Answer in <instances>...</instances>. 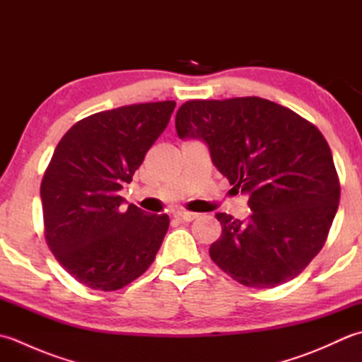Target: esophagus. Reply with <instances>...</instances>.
Returning <instances> with one entry per match:
<instances>
[{
	"mask_svg": "<svg viewBox=\"0 0 362 362\" xmlns=\"http://www.w3.org/2000/svg\"><path fill=\"white\" fill-rule=\"evenodd\" d=\"M197 216H199L197 213H189V211H175L174 213V218H177L182 222H191V221H194Z\"/></svg>",
	"mask_w": 362,
	"mask_h": 362,
	"instance_id": "obj_1",
	"label": "esophagus"
}]
</instances>
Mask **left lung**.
<instances>
[{"label": "left lung", "mask_w": 362, "mask_h": 362, "mask_svg": "<svg viewBox=\"0 0 362 362\" xmlns=\"http://www.w3.org/2000/svg\"><path fill=\"white\" fill-rule=\"evenodd\" d=\"M177 135L197 138L230 185L249 196L245 221L218 213L222 235L210 257L249 288H275L324 247L341 187L320 130L263 98L193 99L175 115Z\"/></svg>", "instance_id": "8db88e82"}]
</instances>
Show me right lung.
<instances>
[{
    "mask_svg": "<svg viewBox=\"0 0 362 362\" xmlns=\"http://www.w3.org/2000/svg\"><path fill=\"white\" fill-rule=\"evenodd\" d=\"M174 101L99 112L76 122L46 168L40 197L45 238L54 257L79 283L117 291L156 259L168 214L129 205L119 191L163 134Z\"/></svg>",
    "mask_w": 362,
    "mask_h": 362,
    "instance_id": "1",
    "label": "right lung"
}]
</instances>
